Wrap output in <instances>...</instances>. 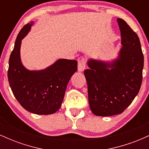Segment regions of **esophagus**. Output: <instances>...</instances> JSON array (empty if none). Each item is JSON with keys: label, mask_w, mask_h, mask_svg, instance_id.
Segmentation results:
<instances>
[{"label": "esophagus", "mask_w": 149, "mask_h": 149, "mask_svg": "<svg viewBox=\"0 0 149 149\" xmlns=\"http://www.w3.org/2000/svg\"><path fill=\"white\" fill-rule=\"evenodd\" d=\"M86 66V60L84 57L78 58V70L80 72L83 71Z\"/></svg>", "instance_id": "obj_1"}]
</instances>
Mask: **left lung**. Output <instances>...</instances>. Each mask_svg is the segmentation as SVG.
Returning a JSON list of instances; mask_svg holds the SVG:
<instances>
[{
	"instance_id": "obj_1",
	"label": "left lung",
	"mask_w": 149,
	"mask_h": 149,
	"mask_svg": "<svg viewBox=\"0 0 149 149\" xmlns=\"http://www.w3.org/2000/svg\"><path fill=\"white\" fill-rule=\"evenodd\" d=\"M121 45L118 55L111 61L90 59L84 74L88 100L95 115L122 113L139 93L142 82L143 55L137 34L120 18L117 19Z\"/></svg>"
}]
</instances>
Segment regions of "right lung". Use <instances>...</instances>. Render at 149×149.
Segmentation results:
<instances>
[{
    "label": "right lung",
    "instance_id": "right-lung-1",
    "mask_svg": "<svg viewBox=\"0 0 149 149\" xmlns=\"http://www.w3.org/2000/svg\"><path fill=\"white\" fill-rule=\"evenodd\" d=\"M33 24V22H30L25 25L17 37L9 59L8 81L13 95L24 109L38 115H49L61 107L78 62L59 59L44 69H27L22 62L20 48L22 39Z\"/></svg>",
    "mask_w": 149,
    "mask_h": 149
}]
</instances>
